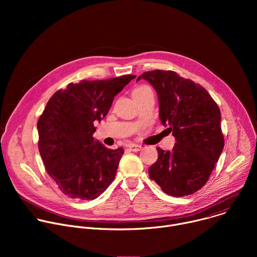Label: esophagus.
Wrapping results in <instances>:
<instances>
[{"label":"esophagus","mask_w":257,"mask_h":257,"mask_svg":"<svg viewBox=\"0 0 257 257\" xmlns=\"http://www.w3.org/2000/svg\"><path fill=\"white\" fill-rule=\"evenodd\" d=\"M129 149L130 151L132 152H139L142 150V146L141 145H138V144H130L129 145Z\"/></svg>","instance_id":"esophagus-1"}]
</instances>
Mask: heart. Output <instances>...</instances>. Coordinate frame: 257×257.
Returning a JSON list of instances; mask_svg holds the SVG:
<instances>
[{
  "instance_id": "b5f03b06",
  "label": "heart",
  "mask_w": 257,
  "mask_h": 257,
  "mask_svg": "<svg viewBox=\"0 0 257 257\" xmlns=\"http://www.w3.org/2000/svg\"><path fill=\"white\" fill-rule=\"evenodd\" d=\"M151 88L149 86L146 85H141V86H138L134 91H133V94H138V93H141L143 91H146V90H150Z\"/></svg>"
}]
</instances>
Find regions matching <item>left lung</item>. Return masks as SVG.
<instances>
[{
  "instance_id": "obj_1",
  "label": "left lung",
  "mask_w": 257,
  "mask_h": 257,
  "mask_svg": "<svg viewBox=\"0 0 257 257\" xmlns=\"http://www.w3.org/2000/svg\"><path fill=\"white\" fill-rule=\"evenodd\" d=\"M141 78L157 90L161 122L176 138L172 152L157 148L150 178L168 195L193 194L206 184L224 149L221 111L205 88L174 71L144 72Z\"/></svg>"
}]
</instances>
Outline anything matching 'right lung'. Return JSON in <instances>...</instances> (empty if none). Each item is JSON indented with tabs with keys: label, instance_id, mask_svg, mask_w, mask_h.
Returning <instances> with one entry per match:
<instances>
[{
	"label": "right lung",
	"instance_id": "add662e5",
	"mask_svg": "<svg viewBox=\"0 0 257 257\" xmlns=\"http://www.w3.org/2000/svg\"><path fill=\"white\" fill-rule=\"evenodd\" d=\"M136 76L69 83L49 99L38 122L39 151L46 170L68 197L93 200L114 181L122 149L92 137L114 97Z\"/></svg>",
	"mask_w": 257,
	"mask_h": 257
}]
</instances>
